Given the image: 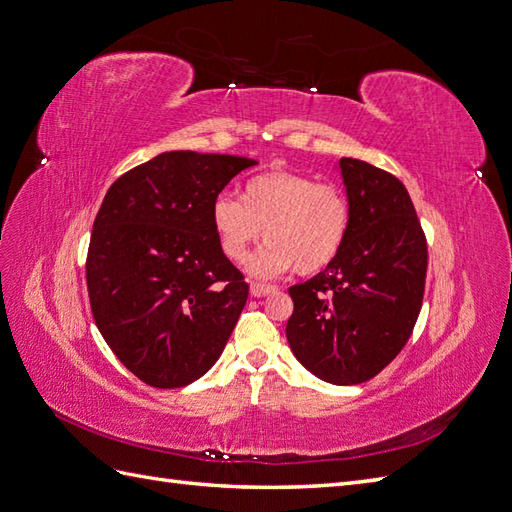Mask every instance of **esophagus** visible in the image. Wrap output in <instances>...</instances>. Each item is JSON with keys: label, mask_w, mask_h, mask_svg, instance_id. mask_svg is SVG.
I'll return each mask as SVG.
<instances>
[{"label": "esophagus", "mask_w": 512, "mask_h": 512, "mask_svg": "<svg viewBox=\"0 0 512 512\" xmlns=\"http://www.w3.org/2000/svg\"><path fill=\"white\" fill-rule=\"evenodd\" d=\"M270 292H275V285H266V283H251V294L255 299H261V296H266Z\"/></svg>", "instance_id": "34e87169"}]
</instances>
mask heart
<instances>
[{
    "instance_id": "b5f03b06",
    "label": "heart",
    "mask_w": 512,
    "mask_h": 512,
    "mask_svg": "<svg viewBox=\"0 0 512 512\" xmlns=\"http://www.w3.org/2000/svg\"><path fill=\"white\" fill-rule=\"evenodd\" d=\"M211 224L224 257L235 264L261 240L264 251L248 261L255 277H275L294 268L312 277L340 255L351 227V205L338 187L292 170H268L248 178L242 200L218 196Z\"/></svg>"
}]
</instances>
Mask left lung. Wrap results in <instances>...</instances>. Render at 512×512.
<instances>
[{
  "label": "left lung",
  "mask_w": 512,
  "mask_h": 512,
  "mask_svg": "<svg viewBox=\"0 0 512 512\" xmlns=\"http://www.w3.org/2000/svg\"><path fill=\"white\" fill-rule=\"evenodd\" d=\"M338 168L351 205L347 242L327 270L290 288L285 336L307 371L353 386L406 347L423 303L427 244L397 176L351 157Z\"/></svg>",
  "instance_id": "left-lung-1"
}]
</instances>
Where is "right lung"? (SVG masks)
<instances>
[{"label":"right lung","instance_id":"1","mask_svg":"<svg viewBox=\"0 0 512 512\" xmlns=\"http://www.w3.org/2000/svg\"><path fill=\"white\" fill-rule=\"evenodd\" d=\"M255 163L161 152L117 178L102 200L87 255L91 312L117 360L148 386L196 382L237 325L248 283L222 253L211 205Z\"/></svg>","mask_w":512,"mask_h":512}]
</instances>
